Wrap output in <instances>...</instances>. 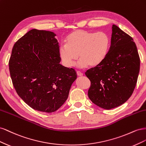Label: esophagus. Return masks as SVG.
<instances>
[{
    "instance_id": "34e87169",
    "label": "esophagus",
    "mask_w": 146,
    "mask_h": 146,
    "mask_svg": "<svg viewBox=\"0 0 146 146\" xmlns=\"http://www.w3.org/2000/svg\"><path fill=\"white\" fill-rule=\"evenodd\" d=\"M77 74L78 76H83V74L80 71H77Z\"/></svg>"
}]
</instances>
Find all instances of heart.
<instances>
[{
    "instance_id": "heart-1",
    "label": "heart",
    "mask_w": 146,
    "mask_h": 146,
    "mask_svg": "<svg viewBox=\"0 0 146 146\" xmlns=\"http://www.w3.org/2000/svg\"><path fill=\"white\" fill-rule=\"evenodd\" d=\"M66 44L58 48L60 58L66 67L70 68L76 61L79 68L90 66L94 68L100 65L107 57L110 44L108 35L104 32H91L76 30L66 38Z\"/></svg>"
}]
</instances>
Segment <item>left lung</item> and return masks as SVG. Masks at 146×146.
<instances>
[{"mask_svg": "<svg viewBox=\"0 0 146 146\" xmlns=\"http://www.w3.org/2000/svg\"><path fill=\"white\" fill-rule=\"evenodd\" d=\"M139 67V56L133 38L113 25L107 57L100 65L85 72L91 81L88 92L90 99L105 110L125 103L134 91Z\"/></svg>", "mask_w": 146, "mask_h": 146, "instance_id": "obj_1", "label": "left lung"}]
</instances>
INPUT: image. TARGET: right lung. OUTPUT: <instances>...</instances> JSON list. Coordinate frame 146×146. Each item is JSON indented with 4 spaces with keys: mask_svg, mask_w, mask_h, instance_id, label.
I'll return each instance as SVG.
<instances>
[{
    "mask_svg": "<svg viewBox=\"0 0 146 146\" xmlns=\"http://www.w3.org/2000/svg\"><path fill=\"white\" fill-rule=\"evenodd\" d=\"M55 36L50 31L30 30L15 44L9 61L17 94L31 108L48 113L64 104L77 77L74 69L60 64Z\"/></svg>",
    "mask_w": 146,
    "mask_h": 146,
    "instance_id": "add662e5",
    "label": "right lung"
}]
</instances>
